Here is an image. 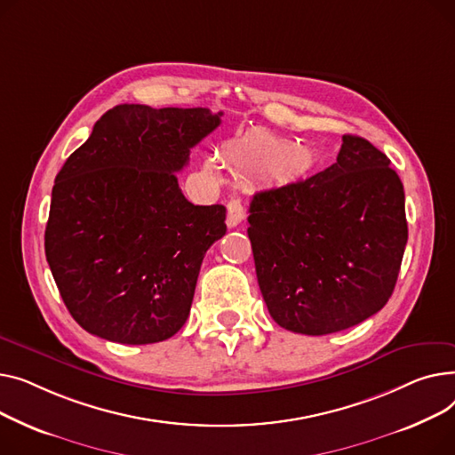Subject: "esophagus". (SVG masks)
<instances>
[{"mask_svg":"<svg viewBox=\"0 0 455 455\" xmlns=\"http://www.w3.org/2000/svg\"><path fill=\"white\" fill-rule=\"evenodd\" d=\"M243 220H244V205H243V202H240L238 198H231L228 202V219H226V224L229 228H235Z\"/></svg>","mask_w":455,"mask_h":455,"instance_id":"obj_1","label":"esophagus"}]
</instances>
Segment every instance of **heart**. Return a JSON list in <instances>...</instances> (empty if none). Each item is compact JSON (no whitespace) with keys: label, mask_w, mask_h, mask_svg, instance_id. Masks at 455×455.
<instances>
[{"label":"heart","mask_w":455,"mask_h":455,"mask_svg":"<svg viewBox=\"0 0 455 455\" xmlns=\"http://www.w3.org/2000/svg\"><path fill=\"white\" fill-rule=\"evenodd\" d=\"M222 159L238 171L266 167L279 159L272 167L270 176L286 178L301 172L308 165L310 156L305 148L291 147L288 141L277 140L270 133H250V136L226 143L222 148ZM204 171L209 176H217L219 165L215 159H205Z\"/></svg>","instance_id":"obj_1"}]
</instances>
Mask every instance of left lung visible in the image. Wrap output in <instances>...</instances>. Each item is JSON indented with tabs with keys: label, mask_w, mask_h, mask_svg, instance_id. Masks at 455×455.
I'll return each mask as SVG.
<instances>
[{
	"label": "left lung",
	"mask_w": 455,
	"mask_h": 455,
	"mask_svg": "<svg viewBox=\"0 0 455 455\" xmlns=\"http://www.w3.org/2000/svg\"><path fill=\"white\" fill-rule=\"evenodd\" d=\"M389 164L347 133L329 169L253 196L248 236L277 325L332 334L387 303L408 243L404 187Z\"/></svg>",
	"instance_id": "1"
}]
</instances>
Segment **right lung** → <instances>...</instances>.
<instances>
[{
    "label": "right lung",
    "mask_w": 455,
    "mask_h": 455,
    "mask_svg": "<svg viewBox=\"0 0 455 455\" xmlns=\"http://www.w3.org/2000/svg\"><path fill=\"white\" fill-rule=\"evenodd\" d=\"M207 108L119 104L55 178L45 257L75 322L99 338L147 345L191 312L205 251L226 235L224 205H193L178 176L220 124Z\"/></svg>",
    "instance_id": "add662e5"
}]
</instances>
